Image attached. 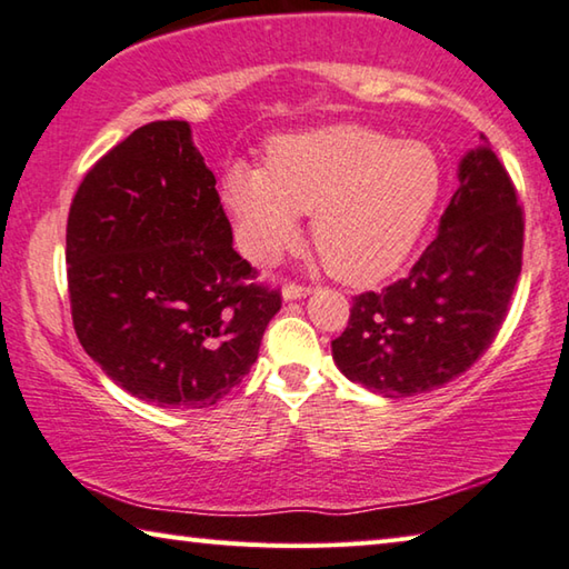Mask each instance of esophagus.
Here are the masks:
<instances>
[{"mask_svg": "<svg viewBox=\"0 0 569 569\" xmlns=\"http://www.w3.org/2000/svg\"><path fill=\"white\" fill-rule=\"evenodd\" d=\"M311 293V288L308 286H298V283H286L283 286V298L286 301H296V298H306Z\"/></svg>", "mask_w": 569, "mask_h": 569, "instance_id": "34e87169", "label": "esophagus"}]
</instances>
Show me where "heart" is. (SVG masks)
Returning <instances> with one entry per match:
<instances>
[{"instance_id": "1", "label": "heart", "mask_w": 569, "mask_h": 569, "mask_svg": "<svg viewBox=\"0 0 569 569\" xmlns=\"http://www.w3.org/2000/svg\"><path fill=\"white\" fill-rule=\"evenodd\" d=\"M441 192L437 152L423 142L336 124L281 134L263 170L228 168L220 198L250 263H273L311 216V243L329 273L369 286L397 271L427 228Z\"/></svg>"}]
</instances>
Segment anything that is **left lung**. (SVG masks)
Masks as SVG:
<instances>
[{"instance_id": "8db88e82", "label": "left lung", "mask_w": 569, "mask_h": 569, "mask_svg": "<svg viewBox=\"0 0 569 569\" xmlns=\"http://www.w3.org/2000/svg\"><path fill=\"white\" fill-rule=\"evenodd\" d=\"M525 213L489 140L467 152L439 236L407 278L353 296L333 361L381 397H417L471 369L507 319L522 271Z\"/></svg>"}]
</instances>
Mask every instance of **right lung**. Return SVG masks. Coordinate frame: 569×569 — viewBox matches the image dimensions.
<instances>
[{
	"mask_svg": "<svg viewBox=\"0 0 569 569\" xmlns=\"http://www.w3.org/2000/svg\"><path fill=\"white\" fill-rule=\"evenodd\" d=\"M82 349L142 401L206 409L258 359L281 291L233 250L216 176L186 120H158L94 162L67 218Z\"/></svg>",
	"mask_w": 569,
	"mask_h": 569,
	"instance_id": "right-lung-1",
	"label": "right lung"
}]
</instances>
